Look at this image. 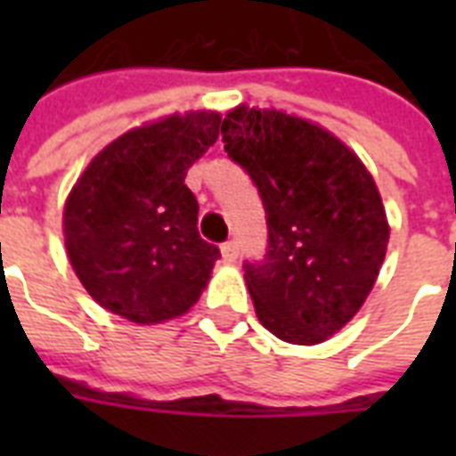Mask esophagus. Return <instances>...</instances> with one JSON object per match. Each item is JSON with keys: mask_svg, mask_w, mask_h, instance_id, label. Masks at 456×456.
Listing matches in <instances>:
<instances>
[{"mask_svg": "<svg viewBox=\"0 0 456 456\" xmlns=\"http://www.w3.org/2000/svg\"><path fill=\"white\" fill-rule=\"evenodd\" d=\"M236 257H239V243H222V260H224V263H236Z\"/></svg>", "mask_w": 456, "mask_h": 456, "instance_id": "34e87169", "label": "esophagus"}]
</instances>
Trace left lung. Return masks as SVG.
I'll return each instance as SVG.
<instances>
[{"label":"left lung","mask_w":456,"mask_h":456,"mask_svg":"<svg viewBox=\"0 0 456 456\" xmlns=\"http://www.w3.org/2000/svg\"><path fill=\"white\" fill-rule=\"evenodd\" d=\"M222 142L267 220V253L243 263L257 319L281 340L322 343L357 314L386 257L374 179L333 134L279 110L239 106L222 120Z\"/></svg>","instance_id":"1"}]
</instances>
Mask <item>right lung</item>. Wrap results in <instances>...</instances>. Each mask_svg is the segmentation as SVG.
Wrapping results in <instances>:
<instances>
[{
	"instance_id": "add662e5",
	"label": "right lung",
	"mask_w": 456,
	"mask_h": 456,
	"mask_svg": "<svg viewBox=\"0 0 456 456\" xmlns=\"http://www.w3.org/2000/svg\"><path fill=\"white\" fill-rule=\"evenodd\" d=\"M217 113L144 125L110 142L66 200L75 274L106 310L137 324L179 317L199 300L220 248L200 239L186 170L215 144Z\"/></svg>"
}]
</instances>
